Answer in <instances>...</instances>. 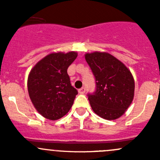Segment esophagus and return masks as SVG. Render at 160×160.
I'll use <instances>...</instances> for the list:
<instances>
[{
    "label": "esophagus",
    "instance_id": "obj_1",
    "mask_svg": "<svg viewBox=\"0 0 160 160\" xmlns=\"http://www.w3.org/2000/svg\"><path fill=\"white\" fill-rule=\"evenodd\" d=\"M78 91L80 94H83V93L86 92V89H85V88H80V89H79Z\"/></svg>",
    "mask_w": 160,
    "mask_h": 160
}]
</instances>
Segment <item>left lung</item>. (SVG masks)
Here are the masks:
<instances>
[{"label": "left lung", "instance_id": "left-lung-1", "mask_svg": "<svg viewBox=\"0 0 160 160\" xmlns=\"http://www.w3.org/2000/svg\"><path fill=\"white\" fill-rule=\"evenodd\" d=\"M96 81V91L88 94L92 110L106 120H115L123 115L132 104L135 80L128 67L105 52L85 54Z\"/></svg>", "mask_w": 160, "mask_h": 160}]
</instances>
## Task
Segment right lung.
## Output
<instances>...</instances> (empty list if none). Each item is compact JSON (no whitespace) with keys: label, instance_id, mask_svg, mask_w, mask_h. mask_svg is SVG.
<instances>
[{"label":"right lung","instance_id":"right-lung-1","mask_svg":"<svg viewBox=\"0 0 160 160\" xmlns=\"http://www.w3.org/2000/svg\"><path fill=\"white\" fill-rule=\"evenodd\" d=\"M77 57L73 51L52 52L31 70L27 83L29 98L46 118L58 120L70 110L78 92L71 86L67 69Z\"/></svg>","mask_w":160,"mask_h":160}]
</instances>
